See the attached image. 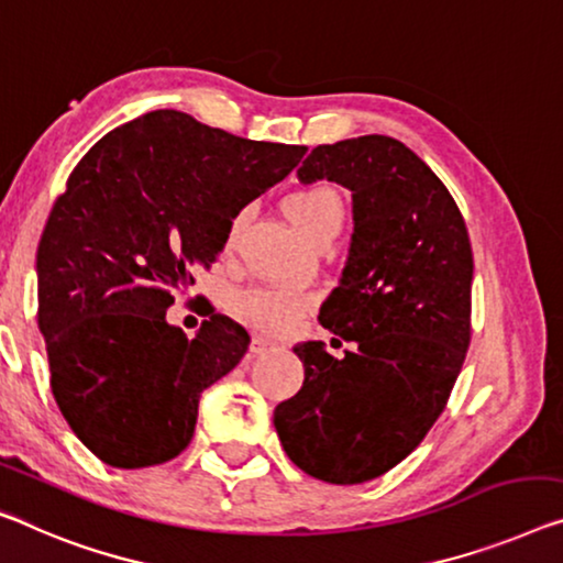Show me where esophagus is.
<instances>
[{
	"label": "esophagus",
	"instance_id": "34e87169",
	"mask_svg": "<svg viewBox=\"0 0 563 563\" xmlns=\"http://www.w3.org/2000/svg\"><path fill=\"white\" fill-rule=\"evenodd\" d=\"M274 344L266 340V336H262V334H254V340H252V352L254 354H264L266 350H272Z\"/></svg>",
	"mask_w": 563,
	"mask_h": 563
}]
</instances>
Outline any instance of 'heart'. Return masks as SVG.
I'll list each match as a JSON object with an SVG mask.
<instances>
[{"mask_svg":"<svg viewBox=\"0 0 563 563\" xmlns=\"http://www.w3.org/2000/svg\"><path fill=\"white\" fill-rule=\"evenodd\" d=\"M284 213L309 244L334 241L344 227V201L332 186H301L284 198ZM246 216L236 213L227 229V249H233ZM309 299L282 289H249L233 297V311L256 330L284 332L294 324Z\"/></svg>","mask_w":563,"mask_h":563,"instance_id":"heart-1","label":"heart"}]
</instances>
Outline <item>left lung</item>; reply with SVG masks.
Here are the masks:
<instances>
[{
    "label": "left lung",
    "instance_id": "left-lung-1",
    "mask_svg": "<svg viewBox=\"0 0 563 563\" xmlns=\"http://www.w3.org/2000/svg\"><path fill=\"white\" fill-rule=\"evenodd\" d=\"M297 178L352 194L350 254L319 322L354 350L297 344L305 383L274 428L294 465L354 486L405 461L451 397L471 342V239L443 180L395 137L317 145Z\"/></svg>",
    "mask_w": 563,
    "mask_h": 563
}]
</instances>
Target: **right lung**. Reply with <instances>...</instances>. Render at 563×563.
<instances>
[{
  "instance_id": "add662e5",
  "label": "right lung",
  "mask_w": 563,
  "mask_h": 563,
  "mask_svg": "<svg viewBox=\"0 0 563 563\" xmlns=\"http://www.w3.org/2000/svg\"><path fill=\"white\" fill-rule=\"evenodd\" d=\"M305 153L153 110L102 135L70 173L37 249V322L59 410L102 463L148 468L191 443L201 393L252 336L223 314L186 336L166 319L173 291L216 262L233 216Z\"/></svg>"
}]
</instances>
